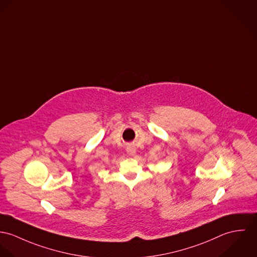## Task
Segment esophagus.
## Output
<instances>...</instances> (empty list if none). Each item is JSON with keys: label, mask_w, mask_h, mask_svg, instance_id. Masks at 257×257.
I'll use <instances>...</instances> for the list:
<instances>
[{"label": "esophagus", "mask_w": 257, "mask_h": 257, "mask_svg": "<svg viewBox=\"0 0 257 257\" xmlns=\"http://www.w3.org/2000/svg\"><path fill=\"white\" fill-rule=\"evenodd\" d=\"M127 153H128L130 156H133V155H135V153H136V149H135L133 146H129V147L127 148Z\"/></svg>", "instance_id": "esophagus-1"}]
</instances>
